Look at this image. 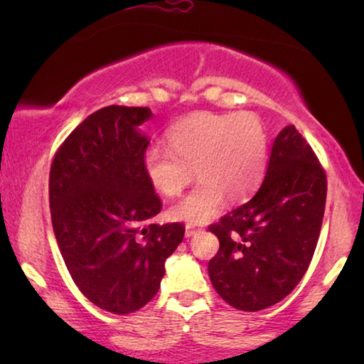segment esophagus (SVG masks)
I'll use <instances>...</instances> for the list:
<instances>
[{
    "label": "esophagus",
    "instance_id": "esophagus-1",
    "mask_svg": "<svg viewBox=\"0 0 364 364\" xmlns=\"http://www.w3.org/2000/svg\"><path fill=\"white\" fill-rule=\"evenodd\" d=\"M197 232H200V228H197V227H193V225H187V227H186V237H187V238L193 237Z\"/></svg>",
    "mask_w": 364,
    "mask_h": 364
}]
</instances>
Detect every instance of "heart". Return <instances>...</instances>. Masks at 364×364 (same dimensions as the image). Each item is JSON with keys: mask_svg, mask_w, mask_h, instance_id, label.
I'll return each instance as SVG.
<instances>
[{"mask_svg": "<svg viewBox=\"0 0 364 364\" xmlns=\"http://www.w3.org/2000/svg\"><path fill=\"white\" fill-rule=\"evenodd\" d=\"M167 144L144 152V173L154 191L176 197L193 167L196 187L168 210L191 225L210 220L225 197L240 202L252 196L267 168V132L253 112H196L168 129Z\"/></svg>", "mask_w": 364, "mask_h": 364, "instance_id": "obj_1", "label": "heart"}]
</instances>
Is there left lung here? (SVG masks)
Instances as JSON below:
<instances>
[{"instance_id":"1","label":"left lung","mask_w":364,"mask_h":364,"mask_svg":"<svg viewBox=\"0 0 364 364\" xmlns=\"http://www.w3.org/2000/svg\"><path fill=\"white\" fill-rule=\"evenodd\" d=\"M326 202V176L296 131L283 127L262 187L208 230L220 248L208 277L228 305L260 311L290 295L315 253Z\"/></svg>"}]
</instances>
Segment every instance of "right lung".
<instances>
[{
	"label": "right lung",
	"instance_id": "add662e5",
	"mask_svg": "<svg viewBox=\"0 0 364 364\" xmlns=\"http://www.w3.org/2000/svg\"><path fill=\"white\" fill-rule=\"evenodd\" d=\"M149 107L107 106L84 119L59 147L49 173L53 230L74 283L102 310H141L161 288L182 223H151L162 203L142 156Z\"/></svg>",
	"mask_w": 364,
	"mask_h": 364
}]
</instances>
